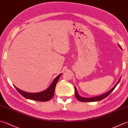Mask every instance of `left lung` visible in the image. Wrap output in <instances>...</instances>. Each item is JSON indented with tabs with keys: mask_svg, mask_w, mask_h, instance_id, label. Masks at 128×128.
Listing matches in <instances>:
<instances>
[{
	"mask_svg": "<svg viewBox=\"0 0 128 128\" xmlns=\"http://www.w3.org/2000/svg\"><path fill=\"white\" fill-rule=\"evenodd\" d=\"M120 48L121 49L122 47L120 46ZM120 79H121V78H120L119 80V81H118V82L116 84V85H115L113 88L111 89L110 91H108L106 93H105L104 94H102V95H100V96H96V97H93V98H83V97H81V96H80L78 95V90H77L76 88V87H74V92H75V96L77 99H78L80 102H98V101H100L104 98H106L108 95H109L110 93L112 92V91L114 90V88H116V86H117V85L120 81Z\"/></svg>",
	"mask_w": 128,
	"mask_h": 128,
	"instance_id": "obj_1",
	"label": "left lung"
}]
</instances>
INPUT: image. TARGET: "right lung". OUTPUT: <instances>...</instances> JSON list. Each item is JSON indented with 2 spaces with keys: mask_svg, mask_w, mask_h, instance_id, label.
Listing matches in <instances>:
<instances>
[{
  "mask_svg": "<svg viewBox=\"0 0 128 128\" xmlns=\"http://www.w3.org/2000/svg\"><path fill=\"white\" fill-rule=\"evenodd\" d=\"M61 75V74H60L59 75H58L54 80V81H52V84L48 87V88H47L46 90L40 92L30 93L25 92V91H23L19 89L16 86L14 85V86L16 89V90L18 91V92L26 98L32 100L38 101V102H47V101L50 100L54 97L55 88H56V84Z\"/></svg>",
  "mask_w": 128,
  "mask_h": 128,
  "instance_id": "1",
  "label": "right lung"
}]
</instances>
